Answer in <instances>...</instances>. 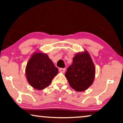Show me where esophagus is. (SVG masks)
Masks as SVG:
<instances>
[{"instance_id":"34e87169","label":"esophagus","mask_w":123,"mask_h":123,"mask_svg":"<svg viewBox=\"0 0 123 123\" xmlns=\"http://www.w3.org/2000/svg\"><path fill=\"white\" fill-rule=\"evenodd\" d=\"M59 72H61V73H64V72H65V68H59Z\"/></svg>"}]
</instances>
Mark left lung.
Masks as SVG:
<instances>
[{"instance_id": "left-lung-1", "label": "left lung", "mask_w": 123, "mask_h": 123, "mask_svg": "<svg viewBox=\"0 0 123 123\" xmlns=\"http://www.w3.org/2000/svg\"><path fill=\"white\" fill-rule=\"evenodd\" d=\"M69 84L77 92L86 90L92 85L95 77V67L86 50L80 52L73 58V64L65 74Z\"/></svg>"}]
</instances>
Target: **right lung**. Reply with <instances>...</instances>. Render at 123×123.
<instances>
[{"mask_svg":"<svg viewBox=\"0 0 123 123\" xmlns=\"http://www.w3.org/2000/svg\"><path fill=\"white\" fill-rule=\"evenodd\" d=\"M58 73V69L46 54L35 52L27 64L25 74L27 80L33 88L41 90L51 83Z\"/></svg>","mask_w":123,"mask_h":123,"instance_id":"1","label":"right lung"}]
</instances>
